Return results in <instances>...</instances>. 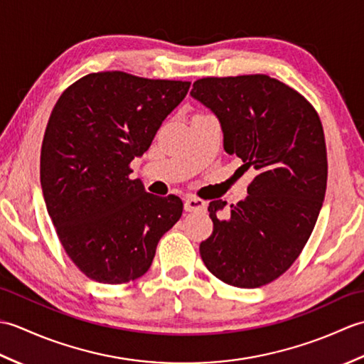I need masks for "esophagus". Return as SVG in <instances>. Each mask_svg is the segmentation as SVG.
<instances>
[{"label":"esophagus","mask_w":364,"mask_h":364,"mask_svg":"<svg viewBox=\"0 0 364 364\" xmlns=\"http://www.w3.org/2000/svg\"><path fill=\"white\" fill-rule=\"evenodd\" d=\"M184 210L189 213H196V211H206V202H203L202 198L197 197H186L184 198Z\"/></svg>","instance_id":"34e87169"}]
</instances>
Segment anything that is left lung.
<instances>
[{"label":"left lung","mask_w":364,"mask_h":364,"mask_svg":"<svg viewBox=\"0 0 364 364\" xmlns=\"http://www.w3.org/2000/svg\"><path fill=\"white\" fill-rule=\"evenodd\" d=\"M191 97L218 117L223 150L257 176L241 202L208 206L213 235L200 244L205 266L223 283L259 288L297 259L327 188V150L314 107L267 75L203 78Z\"/></svg>","instance_id":"obj_1"}]
</instances>
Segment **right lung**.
Segmentation results:
<instances>
[{"instance_id": "add662e5", "label": "right lung", "mask_w": 364, "mask_h": 364, "mask_svg": "<svg viewBox=\"0 0 364 364\" xmlns=\"http://www.w3.org/2000/svg\"><path fill=\"white\" fill-rule=\"evenodd\" d=\"M189 87L100 72L73 82L54 106L41 153L43 198L64 250L92 280L142 277L181 218V198L149 194L129 178V162L149 150Z\"/></svg>"}]
</instances>
